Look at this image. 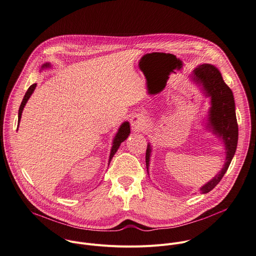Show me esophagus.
Wrapping results in <instances>:
<instances>
[{
	"label": "esophagus",
	"mask_w": 256,
	"mask_h": 256,
	"mask_svg": "<svg viewBox=\"0 0 256 256\" xmlns=\"http://www.w3.org/2000/svg\"><path fill=\"white\" fill-rule=\"evenodd\" d=\"M145 118L141 115H134L132 116V118L130 119V122H131V125H132V129L134 131H139L141 130L144 125H145Z\"/></svg>",
	"instance_id": "34e87169"
}]
</instances>
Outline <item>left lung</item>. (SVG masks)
<instances>
[{
  "label": "left lung",
  "mask_w": 256,
  "mask_h": 256,
  "mask_svg": "<svg viewBox=\"0 0 256 256\" xmlns=\"http://www.w3.org/2000/svg\"><path fill=\"white\" fill-rule=\"evenodd\" d=\"M190 80L200 87L205 98L210 99V107L203 120L205 130L211 132L222 141L225 153L224 164L221 170L203 184L199 191L206 194L211 191L226 173L235 154L238 141V126L235 114V102L231 89L225 84L220 71L211 64H202L193 69L189 76ZM152 146L147 145L146 168L149 175Z\"/></svg>",
  "instance_id": "8db88e82"
}]
</instances>
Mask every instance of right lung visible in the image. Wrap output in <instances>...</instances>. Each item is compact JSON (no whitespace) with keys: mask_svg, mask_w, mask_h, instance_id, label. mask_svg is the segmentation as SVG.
<instances>
[{"mask_svg":"<svg viewBox=\"0 0 256 256\" xmlns=\"http://www.w3.org/2000/svg\"><path fill=\"white\" fill-rule=\"evenodd\" d=\"M51 67H52V64H50V63L47 62V63H45V64L42 65L40 72H42L43 70H46V69H50ZM36 87H37V84L31 85V86L29 87L28 91L26 92L24 98H23V101H22V103H21V105H20L19 113H18V118H19L18 122H19V123H20V121H21V117H22L23 110H24V108H25V106H26L28 100L30 99V97H31L32 94L34 93ZM129 135H130V123H129L128 121H124V122L120 125V127L118 128V130H117V132H116V134H115V136H114V138H113V140H112V147H111V150H110V156H109L108 166H109V164H110L112 158L114 157L115 153H116L117 150L119 149L121 143H122L123 141H125V140L128 138Z\"/></svg>","mask_w":256,"mask_h":256,"instance_id":"obj_1","label":"right lung"}]
</instances>
